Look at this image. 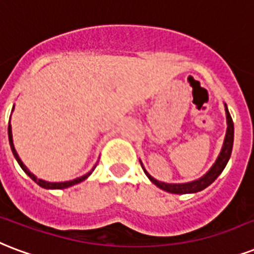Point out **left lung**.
<instances>
[{
	"mask_svg": "<svg viewBox=\"0 0 254 254\" xmlns=\"http://www.w3.org/2000/svg\"><path fill=\"white\" fill-rule=\"evenodd\" d=\"M225 112H226V123H228V129H226V135L225 140H224V145H222L221 152L220 156L217 157L216 162L213 164V166L209 169V172L205 176H202L201 179L196 180V181H191V183L187 184H165L161 181H157L156 179H153L152 176L144 169L145 174L148 176V179L152 181L154 185H157L160 189L169 193H176V194H187V193H196L206 187H209L210 184L217 179L218 176L221 174L224 168L226 166L228 161H229L230 154H232V148H233V137H235V127H233V120L230 117L229 110L225 105Z\"/></svg>",
	"mask_w": 254,
	"mask_h": 254,
	"instance_id": "1",
	"label": "left lung"
}]
</instances>
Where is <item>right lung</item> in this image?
I'll return each instance as SVG.
<instances>
[{"instance_id": "right-lung-1", "label": "right lung", "mask_w": 254, "mask_h": 254, "mask_svg": "<svg viewBox=\"0 0 254 254\" xmlns=\"http://www.w3.org/2000/svg\"><path fill=\"white\" fill-rule=\"evenodd\" d=\"M7 134H9V142H10V148H11V152H13V154H14V157L15 160H17V162L19 164V166L22 168V170H24L25 173L28 174L29 177L34 181L36 184H38L40 187L41 188H45V189H65V188H69L71 187V185H75V184H78L81 183V181H84L85 179H88L89 176L92 174V172L94 170V168L92 169V172H89V173H86L85 176H82V177H80V179H75V180H71V181H66V183H48V181H44V180H40V179H37L36 176L33 173H30L29 172V169L26 168V166L24 165V162L21 161V158L18 157V154H17V152H15V149H14V145H13V135H11V127L9 125L7 127Z\"/></svg>"}]
</instances>
